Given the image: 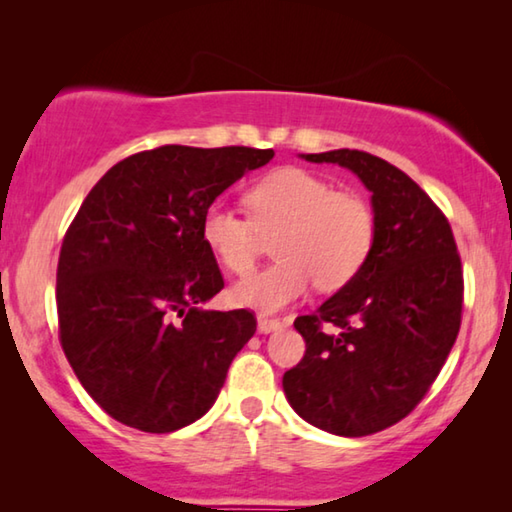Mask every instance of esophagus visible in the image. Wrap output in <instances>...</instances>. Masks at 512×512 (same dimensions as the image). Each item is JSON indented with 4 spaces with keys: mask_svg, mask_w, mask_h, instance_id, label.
I'll return each mask as SVG.
<instances>
[{
    "mask_svg": "<svg viewBox=\"0 0 512 512\" xmlns=\"http://www.w3.org/2000/svg\"><path fill=\"white\" fill-rule=\"evenodd\" d=\"M257 325H259V332H262V334H271V332H277V329L284 327L280 318H271V316H264V314L257 318Z\"/></svg>",
    "mask_w": 512,
    "mask_h": 512,
    "instance_id": "1",
    "label": "esophagus"
}]
</instances>
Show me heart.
<instances>
[{
  "instance_id": "obj_1",
  "label": "heart",
  "mask_w": 512,
  "mask_h": 512,
  "mask_svg": "<svg viewBox=\"0 0 512 512\" xmlns=\"http://www.w3.org/2000/svg\"><path fill=\"white\" fill-rule=\"evenodd\" d=\"M248 216L214 203L201 219V237L232 275L253 273L264 239L273 262L237 284L232 298L259 311H277L318 291H339L357 280L377 241V214L366 196L334 189L327 178L282 167L248 189Z\"/></svg>"
}]
</instances>
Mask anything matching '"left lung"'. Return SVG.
<instances>
[{"instance_id": "8db88e82", "label": "left lung", "mask_w": 512, "mask_h": 512, "mask_svg": "<svg viewBox=\"0 0 512 512\" xmlns=\"http://www.w3.org/2000/svg\"><path fill=\"white\" fill-rule=\"evenodd\" d=\"M305 160L357 173L372 192L377 241L357 280L293 320L305 357L282 386L314 427L370 436L406 418L443 370L461 329V255L443 210L391 162L354 149Z\"/></svg>"}]
</instances>
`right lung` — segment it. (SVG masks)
<instances>
[{
    "instance_id": "1",
    "label": "right lung",
    "mask_w": 512,
    "mask_h": 512,
    "mask_svg": "<svg viewBox=\"0 0 512 512\" xmlns=\"http://www.w3.org/2000/svg\"><path fill=\"white\" fill-rule=\"evenodd\" d=\"M273 155L164 144L117 162L85 196L60 246L58 339L110 418L169 433L210 411L257 318L198 309L223 289L201 219Z\"/></svg>"
}]
</instances>
